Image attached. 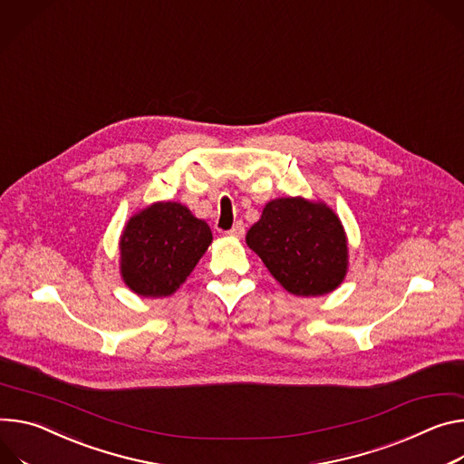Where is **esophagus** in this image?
<instances>
[{"label": "esophagus", "mask_w": 464, "mask_h": 464, "mask_svg": "<svg viewBox=\"0 0 464 464\" xmlns=\"http://www.w3.org/2000/svg\"><path fill=\"white\" fill-rule=\"evenodd\" d=\"M244 233H246V226H244V222H237V224L227 231V235H229V237H233V238H242V237H244Z\"/></svg>", "instance_id": "obj_1"}]
</instances>
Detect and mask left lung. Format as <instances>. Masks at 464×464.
<instances>
[{
    "label": "left lung",
    "mask_w": 464,
    "mask_h": 464,
    "mask_svg": "<svg viewBox=\"0 0 464 464\" xmlns=\"http://www.w3.org/2000/svg\"><path fill=\"white\" fill-rule=\"evenodd\" d=\"M246 244L294 296H324L348 274V237L339 215L322 199L276 198L249 227Z\"/></svg>",
    "instance_id": "8db88e82"
}]
</instances>
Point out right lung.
<instances>
[{
  "mask_svg": "<svg viewBox=\"0 0 464 464\" xmlns=\"http://www.w3.org/2000/svg\"><path fill=\"white\" fill-rule=\"evenodd\" d=\"M213 233L179 201H155L125 224L120 249V276L142 298H166L187 281Z\"/></svg>",
  "mask_w": 464,
  "mask_h": 464,
  "instance_id": "obj_1",
  "label": "right lung"
}]
</instances>
